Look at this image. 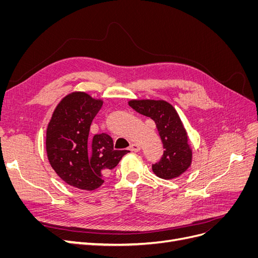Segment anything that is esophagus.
Returning <instances> with one entry per match:
<instances>
[{
  "label": "esophagus",
  "mask_w": 258,
  "mask_h": 258,
  "mask_svg": "<svg viewBox=\"0 0 258 258\" xmlns=\"http://www.w3.org/2000/svg\"><path fill=\"white\" fill-rule=\"evenodd\" d=\"M140 150H141V145L138 144V143H132V144L130 145V151H131V152L137 153V152H139Z\"/></svg>",
  "instance_id": "obj_1"
}]
</instances>
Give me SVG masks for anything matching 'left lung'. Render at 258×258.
<instances>
[{
	"mask_svg": "<svg viewBox=\"0 0 258 258\" xmlns=\"http://www.w3.org/2000/svg\"><path fill=\"white\" fill-rule=\"evenodd\" d=\"M128 103L135 111L155 121L166 148L161 160L153 165V172L163 179L182 175L191 165L192 150L187 131L173 105L165 100L151 99H135Z\"/></svg>",
	"mask_w": 258,
	"mask_h": 258,
	"instance_id": "1",
	"label": "left lung"
}]
</instances>
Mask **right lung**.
Instances as JSON below:
<instances>
[{"mask_svg":"<svg viewBox=\"0 0 258 258\" xmlns=\"http://www.w3.org/2000/svg\"><path fill=\"white\" fill-rule=\"evenodd\" d=\"M103 104L84 91H73L54 108L46 130V153L51 168L68 185L95 190L103 174L115 168L129 151L114 150L106 135L89 137L92 119Z\"/></svg>","mask_w":258,"mask_h":258,"instance_id":"right-lung-1","label":"right lung"}]
</instances>
